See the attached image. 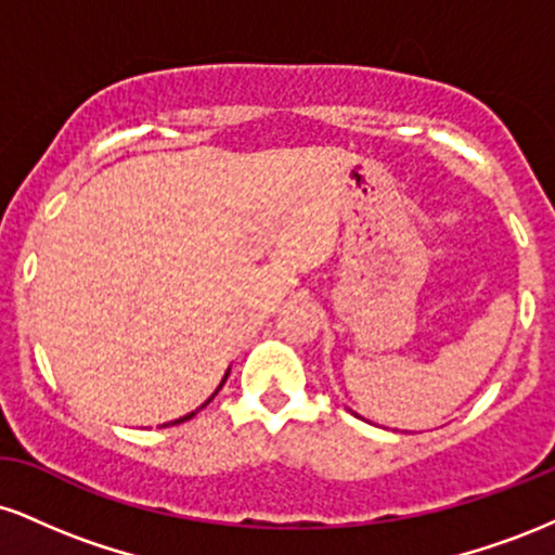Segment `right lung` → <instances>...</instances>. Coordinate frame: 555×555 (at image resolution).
<instances>
[{
	"mask_svg": "<svg viewBox=\"0 0 555 555\" xmlns=\"http://www.w3.org/2000/svg\"><path fill=\"white\" fill-rule=\"evenodd\" d=\"M229 371H232V367H227V373H224V378H221V384H219V386H216V391H214V393H211V397H208L206 401H203V404H201V406H197V410H195V412H190V415H184V417H180V420H171V423H167V425H164V428H169V425H180V423H184V420L195 417V415H197V412H201V410H203V406H206V404H208V401H211V399L216 397V393H219V391H221V386H224V384H227V378H229Z\"/></svg>",
	"mask_w": 555,
	"mask_h": 555,
	"instance_id": "obj_1",
	"label": "right lung"
}]
</instances>
